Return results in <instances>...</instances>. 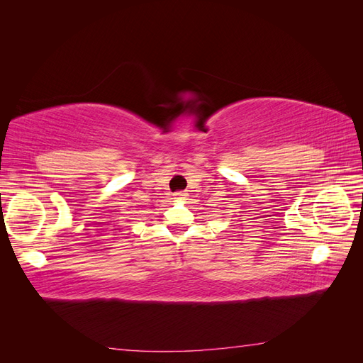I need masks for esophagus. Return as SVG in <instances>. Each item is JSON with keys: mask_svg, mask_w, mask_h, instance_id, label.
I'll return each instance as SVG.
<instances>
[{"mask_svg": "<svg viewBox=\"0 0 363 363\" xmlns=\"http://www.w3.org/2000/svg\"><path fill=\"white\" fill-rule=\"evenodd\" d=\"M174 199L175 200H188V194H186V192H175Z\"/></svg>", "mask_w": 363, "mask_h": 363, "instance_id": "esophagus-1", "label": "esophagus"}]
</instances>
